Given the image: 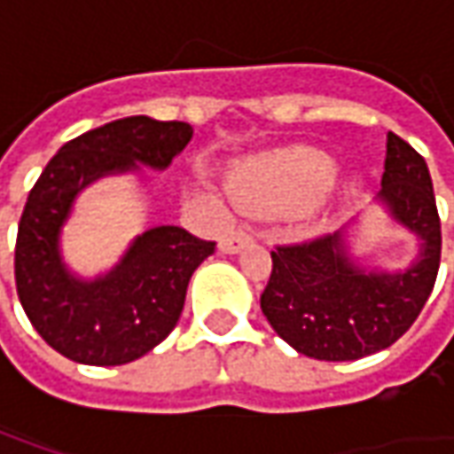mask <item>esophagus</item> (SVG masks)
I'll return each instance as SVG.
<instances>
[{
    "mask_svg": "<svg viewBox=\"0 0 454 454\" xmlns=\"http://www.w3.org/2000/svg\"><path fill=\"white\" fill-rule=\"evenodd\" d=\"M253 242V237L247 235V232H242V230H232L230 235L222 237V242H219V250L227 254H235L239 253L242 247H247Z\"/></svg>",
    "mask_w": 454,
    "mask_h": 454,
    "instance_id": "1",
    "label": "esophagus"
}]
</instances>
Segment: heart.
<instances>
[{"label": "heart", "instance_id": "obj_1", "mask_svg": "<svg viewBox=\"0 0 454 454\" xmlns=\"http://www.w3.org/2000/svg\"><path fill=\"white\" fill-rule=\"evenodd\" d=\"M336 182V161L316 149H293L254 161L237 174L232 194L239 207L278 215L313 207Z\"/></svg>", "mask_w": 454, "mask_h": 454}]
</instances>
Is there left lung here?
I'll return each mask as SVG.
<instances>
[{
  "instance_id": "1",
  "label": "left lung",
  "mask_w": 454,
  "mask_h": 454,
  "mask_svg": "<svg viewBox=\"0 0 454 454\" xmlns=\"http://www.w3.org/2000/svg\"><path fill=\"white\" fill-rule=\"evenodd\" d=\"M379 201L410 230L419 253L407 270H364L343 232L272 250L260 308L298 354L356 361L389 348L417 321L434 288L442 253L440 215L425 159L396 133L387 136Z\"/></svg>"
}]
</instances>
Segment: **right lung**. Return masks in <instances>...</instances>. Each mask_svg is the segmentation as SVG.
Wrapping results in <instances>:
<instances>
[{
    "instance_id": "1",
    "label": "right lung",
    "mask_w": 454,
    "mask_h": 454,
    "mask_svg": "<svg viewBox=\"0 0 454 454\" xmlns=\"http://www.w3.org/2000/svg\"><path fill=\"white\" fill-rule=\"evenodd\" d=\"M182 121L131 115L67 141L27 197L17 230L14 280L35 331L58 354L90 366H121L174 331L192 272L215 242L161 224L138 235L114 270L80 280L65 268L60 230L90 182L151 166L164 171L192 141Z\"/></svg>"
}]
</instances>
